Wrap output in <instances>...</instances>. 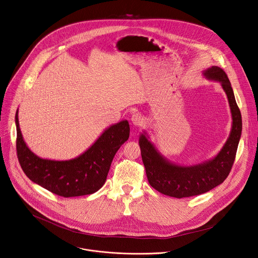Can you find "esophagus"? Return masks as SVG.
Instances as JSON below:
<instances>
[{
  "instance_id": "34e87169",
  "label": "esophagus",
  "mask_w": 258,
  "mask_h": 258,
  "mask_svg": "<svg viewBox=\"0 0 258 258\" xmlns=\"http://www.w3.org/2000/svg\"><path fill=\"white\" fill-rule=\"evenodd\" d=\"M131 119H132V122L135 126H141V125H143V123L144 122L143 115L139 114V113H136V114L132 115Z\"/></svg>"
}]
</instances>
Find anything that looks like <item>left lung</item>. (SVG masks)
<instances>
[{"label": "left lung", "instance_id": "1", "mask_svg": "<svg viewBox=\"0 0 258 258\" xmlns=\"http://www.w3.org/2000/svg\"><path fill=\"white\" fill-rule=\"evenodd\" d=\"M203 76L221 84L231 114L229 138L214 157L194 165H181L172 162L158 150L147 131H143L139 140L150 186L164 195L179 199L200 195L222 184L231 169L241 137V115L226 72L218 66H212L203 71Z\"/></svg>", "mask_w": 258, "mask_h": 258}]
</instances>
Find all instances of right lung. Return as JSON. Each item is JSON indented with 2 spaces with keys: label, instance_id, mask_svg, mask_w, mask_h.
<instances>
[{
  "label": "right lung",
  "instance_id": "obj_1",
  "mask_svg": "<svg viewBox=\"0 0 258 258\" xmlns=\"http://www.w3.org/2000/svg\"><path fill=\"white\" fill-rule=\"evenodd\" d=\"M17 153L22 169L29 179L58 196L69 198L90 195L105 184L116 151L130 137L126 119L108 126L83 153L68 160L41 158L24 140L16 113Z\"/></svg>",
  "mask_w": 258,
  "mask_h": 258
}]
</instances>
